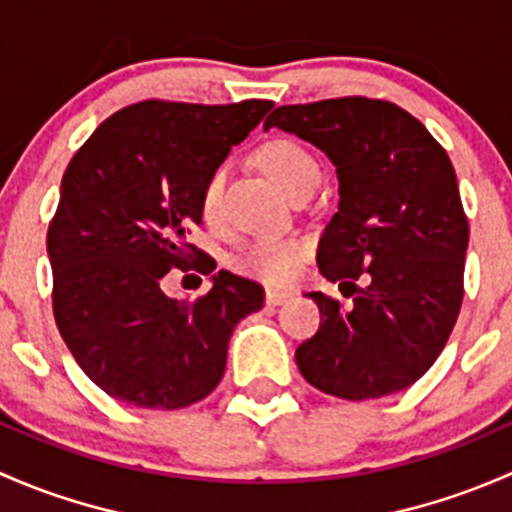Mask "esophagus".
Instances as JSON below:
<instances>
[{
    "label": "esophagus",
    "instance_id": "34e87169",
    "mask_svg": "<svg viewBox=\"0 0 512 512\" xmlns=\"http://www.w3.org/2000/svg\"><path fill=\"white\" fill-rule=\"evenodd\" d=\"M293 293L278 291V288H266V303L268 305H283L286 300H291Z\"/></svg>",
    "mask_w": 512,
    "mask_h": 512
}]
</instances>
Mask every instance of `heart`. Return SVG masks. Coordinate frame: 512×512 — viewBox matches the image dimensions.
Instances as JSON below:
<instances>
[{"label":"heart","instance_id":"1","mask_svg":"<svg viewBox=\"0 0 512 512\" xmlns=\"http://www.w3.org/2000/svg\"><path fill=\"white\" fill-rule=\"evenodd\" d=\"M258 162L291 197L310 194L320 184L323 167L318 157L300 142L278 138L266 142L258 150ZM224 182L226 167L221 165L204 182L199 194V212L207 224H219L221 207H224ZM305 256V244L295 236H258L249 241L234 258L236 268L244 273L263 278L268 283H283L293 276L298 263Z\"/></svg>","mask_w":512,"mask_h":512}]
</instances>
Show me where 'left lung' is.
I'll list each match as a JSON object with an SVG mask.
<instances>
[{
  "label": "left lung",
  "mask_w": 512,
  "mask_h": 512,
  "mask_svg": "<svg viewBox=\"0 0 512 512\" xmlns=\"http://www.w3.org/2000/svg\"><path fill=\"white\" fill-rule=\"evenodd\" d=\"M268 128L313 142L340 179L318 266L352 303L308 293L320 328L295 350L300 374L350 402L412 387L444 350L463 300L468 219L449 155L414 115L379 98L281 105Z\"/></svg>",
  "instance_id": "8db88e82"
}]
</instances>
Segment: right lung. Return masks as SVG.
<instances>
[{"label": "right lung", "instance_id": "1", "mask_svg": "<svg viewBox=\"0 0 512 512\" xmlns=\"http://www.w3.org/2000/svg\"><path fill=\"white\" fill-rule=\"evenodd\" d=\"M273 108L142 100L98 125L68 162L46 236L54 318L81 370L113 399L182 409L217 387L236 323L263 288L219 271L197 300L167 298L162 278L212 273L189 244L204 182Z\"/></svg>", "mask_w": 512, "mask_h": 512}]
</instances>
